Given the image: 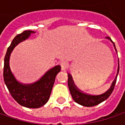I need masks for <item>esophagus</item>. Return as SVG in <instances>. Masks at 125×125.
<instances>
[{"label":"esophagus","instance_id":"34e87169","mask_svg":"<svg viewBox=\"0 0 125 125\" xmlns=\"http://www.w3.org/2000/svg\"><path fill=\"white\" fill-rule=\"evenodd\" d=\"M60 67H61V70H67L69 67V65L67 62L65 61H62L60 63Z\"/></svg>","mask_w":125,"mask_h":125}]
</instances>
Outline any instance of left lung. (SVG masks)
<instances>
[{"label": "left lung", "instance_id": "1", "mask_svg": "<svg viewBox=\"0 0 125 125\" xmlns=\"http://www.w3.org/2000/svg\"><path fill=\"white\" fill-rule=\"evenodd\" d=\"M106 39H108V40H110L113 43L114 49H115V51L117 52L115 44L111 40V38L109 37H106ZM119 70H120V67H119V60H118V67L117 74H116L115 78V79L113 80V83L111 84L110 88L108 89L107 91H106L104 93L99 94V95H90V94L83 93L81 91H80L79 90H78L74 85V84H73L72 80H71L70 76L68 74V87H69V90H70L71 95H72L73 99L74 100L75 102H76V103L81 105V106H83L90 107V106H96L99 104L102 103L104 101H105L106 99H107L109 97V96L111 94L113 89H114L115 85V83H116L118 73H119Z\"/></svg>", "mask_w": 125, "mask_h": 125}]
</instances>
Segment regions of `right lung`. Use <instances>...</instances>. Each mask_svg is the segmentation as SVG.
Returning <instances> with one entry per match:
<instances>
[{"label": "right lung", "mask_w": 125, "mask_h": 125, "mask_svg": "<svg viewBox=\"0 0 125 125\" xmlns=\"http://www.w3.org/2000/svg\"><path fill=\"white\" fill-rule=\"evenodd\" d=\"M35 32L25 31L17 35L7 49L4 59L3 79L12 97L17 103L27 108H37L44 106L50 97L55 76L60 71V65L48 70L38 81L32 83H23L18 81L12 72L10 59L14 49L20 42L29 38Z\"/></svg>", "instance_id": "obj_1"}]
</instances>
